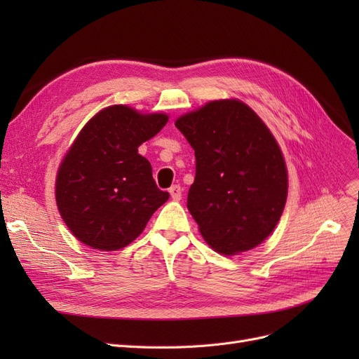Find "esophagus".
<instances>
[{
	"mask_svg": "<svg viewBox=\"0 0 359 359\" xmlns=\"http://www.w3.org/2000/svg\"><path fill=\"white\" fill-rule=\"evenodd\" d=\"M169 193H170V198L173 201H180L182 196V189H181V186H178V184H173V186L169 189Z\"/></svg>",
	"mask_w": 359,
	"mask_h": 359,
	"instance_id": "obj_1",
	"label": "esophagus"
}]
</instances>
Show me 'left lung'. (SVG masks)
I'll return each instance as SVG.
<instances>
[{
    "instance_id": "left-lung-1",
    "label": "left lung",
    "mask_w": 359,
    "mask_h": 359,
    "mask_svg": "<svg viewBox=\"0 0 359 359\" xmlns=\"http://www.w3.org/2000/svg\"><path fill=\"white\" fill-rule=\"evenodd\" d=\"M196 157L187 208L215 252L236 255L262 243L287 198L283 154L247 104L215 100L177 119Z\"/></svg>"
}]
</instances>
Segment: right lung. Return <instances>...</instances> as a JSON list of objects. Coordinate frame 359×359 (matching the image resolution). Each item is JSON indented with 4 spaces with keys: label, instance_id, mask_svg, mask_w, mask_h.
I'll use <instances>...</instances> for the list:
<instances>
[{
    "label": "right lung",
    "instance_id": "1",
    "mask_svg": "<svg viewBox=\"0 0 359 359\" xmlns=\"http://www.w3.org/2000/svg\"><path fill=\"white\" fill-rule=\"evenodd\" d=\"M168 115H142L115 104L91 118L57 175L62 220L83 244L103 252L128 245L169 199L137 148L166 126Z\"/></svg>",
    "mask_w": 359,
    "mask_h": 359
}]
</instances>
